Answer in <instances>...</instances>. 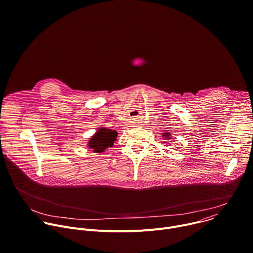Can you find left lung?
<instances>
[{
	"instance_id": "1",
	"label": "left lung",
	"mask_w": 253,
	"mask_h": 253,
	"mask_svg": "<svg viewBox=\"0 0 253 253\" xmlns=\"http://www.w3.org/2000/svg\"><path fill=\"white\" fill-rule=\"evenodd\" d=\"M163 136H164V138H166V139H170L171 137H170V133H163Z\"/></svg>"
}]
</instances>
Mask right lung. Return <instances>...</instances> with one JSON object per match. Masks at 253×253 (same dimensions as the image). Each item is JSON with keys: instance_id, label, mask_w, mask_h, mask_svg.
<instances>
[{"instance_id": "right-lung-1", "label": "right lung", "mask_w": 253, "mask_h": 253, "mask_svg": "<svg viewBox=\"0 0 253 253\" xmlns=\"http://www.w3.org/2000/svg\"><path fill=\"white\" fill-rule=\"evenodd\" d=\"M117 138V132L115 130L101 127L90 138L88 142V148L94 153H102L106 148L112 147Z\"/></svg>"}]
</instances>
